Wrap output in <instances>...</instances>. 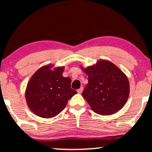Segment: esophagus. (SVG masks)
Listing matches in <instances>:
<instances>
[{
    "label": "esophagus",
    "instance_id": "obj_1",
    "mask_svg": "<svg viewBox=\"0 0 152 152\" xmlns=\"http://www.w3.org/2000/svg\"><path fill=\"white\" fill-rule=\"evenodd\" d=\"M83 89H84L83 87H80V88L79 89L77 90V92H78V93L80 94V93H82V91H83Z\"/></svg>",
    "mask_w": 152,
    "mask_h": 152
}]
</instances>
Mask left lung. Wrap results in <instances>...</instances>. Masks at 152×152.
<instances>
[{"instance_id": "8db88e82", "label": "left lung", "mask_w": 152, "mask_h": 152, "mask_svg": "<svg viewBox=\"0 0 152 152\" xmlns=\"http://www.w3.org/2000/svg\"><path fill=\"white\" fill-rule=\"evenodd\" d=\"M83 70L88 76V84L82 95L94 112L112 115L124 106L129 94V84L117 66L110 61L100 60Z\"/></svg>"}]
</instances>
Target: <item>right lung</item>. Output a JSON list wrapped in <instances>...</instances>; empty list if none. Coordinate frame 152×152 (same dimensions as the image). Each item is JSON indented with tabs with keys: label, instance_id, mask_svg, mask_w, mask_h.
<instances>
[{
	"label": "right lung",
	"instance_id": "obj_1",
	"mask_svg": "<svg viewBox=\"0 0 152 152\" xmlns=\"http://www.w3.org/2000/svg\"><path fill=\"white\" fill-rule=\"evenodd\" d=\"M51 65L43 66L28 82L25 99L29 109L36 115L51 118L65 109L68 100L77 93L71 88V79L64 77V68L51 70Z\"/></svg>",
	"mask_w": 152,
	"mask_h": 152
}]
</instances>
